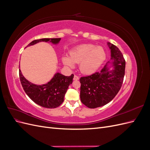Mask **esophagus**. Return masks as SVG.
<instances>
[{
    "label": "esophagus",
    "instance_id": "obj_1",
    "mask_svg": "<svg viewBox=\"0 0 150 150\" xmlns=\"http://www.w3.org/2000/svg\"><path fill=\"white\" fill-rule=\"evenodd\" d=\"M73 79H74V80H75V81H77V80H79V77H78V76L74 75V78H73Z\"/></svg>",
    "mask_w": 150,
    "mask_h": 150
}]
</instances>
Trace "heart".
Here are the masks:
<instances>
[{"label": "heart", "mask_w": 150, "mask_h": 150, "mask_svg": "<svg viewBox=\"0 0 150 150\" xmlns=\"http://www.w3.org/2000/svg\"><path fill=\"white\" fill-rule=\"evenodd\" d=\"M106 58V53L103 47L91 44H83L72 49L69 56H62V62L70 68L74 67V64H79L82 73L91 74L101 67Z\"/></svg>", "instance_id": "obj_1"}]
</instances>
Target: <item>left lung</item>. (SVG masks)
Here are the masks:
<instances>
[{"mask_svg": "<svg viewBox=\"0 0 150 150\" xmlns=\"http://www.w3.org/2000/svg\"><path fill=\"white\" fill-rule=\"evenodd\" d=\"M107 44L111 50L110 61L99 72L80 78L81 101L89 108L101 107L110 103L123 82L126 64L123 56L115 45L110 42Z\"/></svg>", "mask_w": 150, "mask_h": 150, "instance_id": "left-lung-1", "label": "left lung"}]
</instances>
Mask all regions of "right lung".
<instances>
[{"label": "right lung", "mask_w": 150, "mask_h": 150, "mask_svg": "<svg viewBox=\"0 0 150 150\" xmlns=\"http://www.w3.org/2000/svg\"><path fill=\"white\" fill-rule=\"evenodd\" d=\"M61 38H44L32 41L28 46H33L39 42H49L57 45ZM19 78L21 84L27 95L35 103L46 108H55L59 106L64 101L65 94L69 86L72 84L74 75L66 76L56 72L53 78L46 84L38 85L26 79L19 69Z\"/></svg>", "instance_id": "add662e5"}]
</instances>
